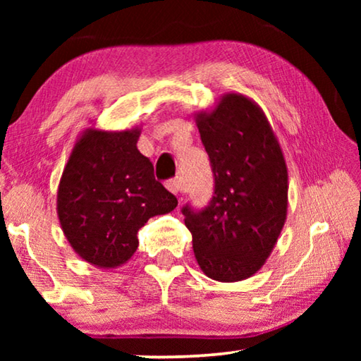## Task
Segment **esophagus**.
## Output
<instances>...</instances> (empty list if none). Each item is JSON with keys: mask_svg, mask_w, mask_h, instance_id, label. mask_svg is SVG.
<instances>
[{"mask_svg": "<svg viewBox=\"0 0 361 361\" xmlns=\"http://www.w3.org/2000/svg\"><path fill=\"white\" fill-rule=\"evenodd\" d=\"M167 189H169L170 192H173V194L178 195V194L181 192L180 181H178V180H170V181H167Z\"/></svg>", "mask_w": 361, "mask_h": 361, "instance_id": "34e87169", "label": "esophagus"}]
</instances>
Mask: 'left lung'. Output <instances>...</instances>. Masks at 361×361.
Masks as SVG:
<instances>
[{
	"instance_id": "1",
	"label": "left lung",
	"mask_w": 361,
	"mask_h": 361,
	"mask_svg": "<svg viewBox=\"0 0 361 361\" xmlns=\"http://www.w3.org/2000/svg\"><path fill=\"white\" fill-rule=\"evenodd\" d=\"M210 157L215 191L209 207L183 209L195 261L207 277L240 282L264 266L288 210L283 151L258 103L229 92L194 114Z\"/></svg>"
}]
</instances>
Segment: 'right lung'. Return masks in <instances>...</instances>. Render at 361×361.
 <instances>
[{
  "instance_id": "1",
  "label": "right lung",
  "mask_w": 361,
  "mask_h": 361,
  "mask_svg": "<svg viewBox=\"0 0 361 361\" xmlns=\"http://www.w3.org/2000/svg\"><path fill=\"white\" fill-rule=\"evenodd\" d=\"M142 126L129 130L87 127L70 152L57 189L60 226L79 258L116 269L138 248V229L172 212L178 200L154 178L138 151Z\"/></svg>"
}]
</instances>
